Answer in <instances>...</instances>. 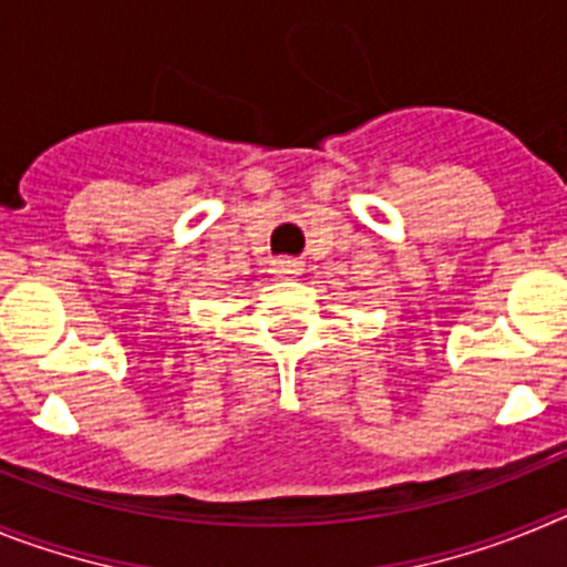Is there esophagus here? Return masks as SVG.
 Masks as SVG:
<instances>
[{
	"mask_svg": "<svg viewBox=\"0 0 567 567\" xmlns=\"http://www.w3.org/2000/svg\"><path fill=\"white\" fill-rule=\"evenodd\" d=\"M269 272H272L275 278H284V280H289V278H298V275L303 272V267H300L298 260L278 258V260H272V269H269Z\"/></svg>",
	"mask_w": 567,
	"mask_h": 567,
	"instance_id": "esophagus-1",
	"label": "esophagus"
}]
</instances>
